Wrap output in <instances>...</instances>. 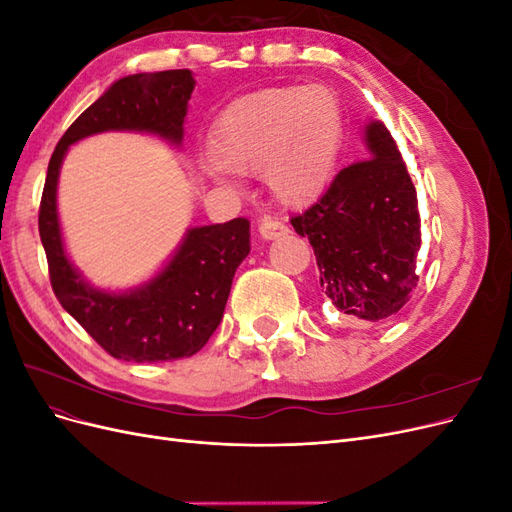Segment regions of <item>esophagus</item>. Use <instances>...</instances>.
<instances>
[{"mask_svg":"<svg viewBox=\"0 0 512 512\" xmlns=\"http://www.w3.org/2000/svg\"><path fill=\"white\" fill-rule=\"evenodd\" d=\"M258 232L265 241H273V239H280V237L288 235V228L282 222H275V220L267 218L258 224Z\"/></svg>","mask_w":512,"mask_h":512,"instance_id":"34e87169","label":"esophagus"}]
</instances>
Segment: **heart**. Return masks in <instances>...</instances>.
<instances>
[{
    "instance_id": "obj_1",
    "label": "heart",
    "mask_w": 512,
    "mask_h": 512,
    "mask_svg": "<svg viewBox=\"0 0 512 512\" xmlns=\"http://www.w3.org/2000/svg\"><path fill=\"white\" fill-rule=\"evenodd\" d=\"M346 138L344 108L322 85L265 87L232 100L211 130V181L260 175L273 200L307 207L335 179Z\"/></svg>"
}]
</instances>
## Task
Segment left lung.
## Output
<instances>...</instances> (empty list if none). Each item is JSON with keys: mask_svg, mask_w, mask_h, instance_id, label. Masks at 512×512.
<instances>
[{"mask_svg": "<svg viewBox=\"0 0 512 512\" xmlns=\"http://www.w3.org/2000/svg\"><path fill=\"white\" fill-rule=\"evenodd\" d=\"M363 132L369 160L339 170L318 203L290 224L312 243L320 286L339 312L380 322L416 288L421 215L391 132L374 119Z\"/></svg>", "mask_w": 512, "mask_h": 512, "instance_id": "8db88e82", "label": "left lung"}]
</instances>
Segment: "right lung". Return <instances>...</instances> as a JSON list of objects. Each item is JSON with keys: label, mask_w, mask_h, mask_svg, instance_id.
Instances as JSON below:
<instances>
[{"label": "right lung", "mask_w": 512, "mask_h": 512, "mask_svg": "<svg viewBox=\"0 0 512 512\" xmlns=\"http://www.w3.org/2000/svg\"><path fill=\"white\" fill-rule=\"evenodd\" d=\"M194 85L190 70L123 76L61 136L46 170L38 226L55 297L108 354L121 361H175L196 354L209 342L224 316L232 277L250 254V222L235 218L188 228L175 254L145 284L121 292L96 288L72 265L61 237V162L70 145L111 130L145 132L181 147Z\"/></svg>", "instance_id": "1"}]
</instances>
